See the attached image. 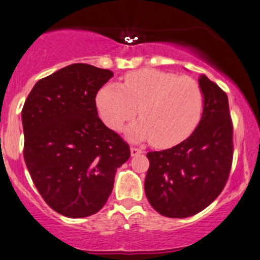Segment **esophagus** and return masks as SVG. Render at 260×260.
<instances>
[{"instance_id":"esophagus-1","label":"esophagus","mask_w":260,"mask_h":260,"mask_svg":"<svg viewBox=\"0 0 260 260\" xmlns=\"http://www.w3.org/2000/svg\"><path fill=\"white\" fill-rule=\"evenodd\" d=\"M142 150L140 149H138V148H131V155L132 156H137V155H139V154H142Z\"/></svg>"}]
</instances>
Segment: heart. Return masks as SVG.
I'll return each mask as SVG.
<instances>
[{"label": "heart", "instance_id": "heart-1", "mask_svg": "<svg viewBox=\"0 0 260 260\" xmlns=\"http://www.w3.org/2000/svg\"><path fill=\"white\" fill-rule=\"evenodd\" d=\"M95 106L111 129H118L139 108L142 118L126 128V136L133 142L151 140L157 148H170L186 139L198 126L203 95L191 77L140 69L128 73L122 86L104 84L96 92Z\"/></svg>", "mask_w": 260, "mask_h": 260}]
</instances>
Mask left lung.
I'll return each instance as SVG.
<instances>
[{
  "label": "left lung",
  "mask_w": 260,
  "mask_h": 260,
  "mask_svg": "<svg viewBox=\"0 0 260 260\" xmlns=\"http://www.w3.org/2000/svg\"><path fill=\"white\" fill-rule=\"evenodd\" d=\"M203 111L189 138L148 152L145 195L158 213L186 218L211 205L224 189L233 162V124L228 95L206 75L199 77Z\"/></svg>",
  "instance_id": "1"
}]
</instances>
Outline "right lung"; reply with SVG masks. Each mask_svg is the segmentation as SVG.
<instances>
[{
  "label": "right lung",
  "instance_id": "right-lung-1",
  "mask_svg": "<svg viewBox=\"0 0 260 260\" xmlns=\"http://www.w3.org/2000/svg\"><path fill=\"white\" fill-rule=\"evenodd\" d=\"M114 76L71 64L40 80L21 111L24 160L47 205L69 218L103 208L129 146L98 117L96 92Z\"/></svg>",
  "mask_w": 260,
  "mask_h": 260
}]
</instances>
